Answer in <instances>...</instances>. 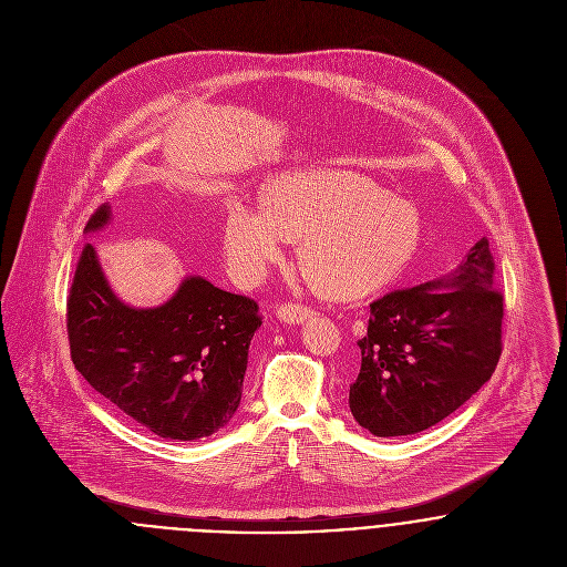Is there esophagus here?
I'll return each mask as SVG.
<instances>
[{"label":"esophagus","mask_w":567,"mask_h":567,"mask_svg":"<svg viewBox=\"0 0 567 567\" xmlns=\"http://www.w3.org/2000/svg\"><path fill=\"white\" fill-rule=\"evenodd\" d=\"M310 317H315V310L301 303H284L277 308V319L284 323L299 324Z\"/></svg>","instance_id":"1"}]
</instances>
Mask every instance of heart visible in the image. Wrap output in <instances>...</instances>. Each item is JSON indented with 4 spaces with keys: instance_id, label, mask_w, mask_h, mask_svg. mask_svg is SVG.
Listing matches in <instances>:
<instances>
[{
    "instance_id": "obj_1",
    "label": "heart",
    "mask_w": 567,
    "mask_h": 567,
    "mask_svg": "<svg viewBox=\"0 0 567 567\" xmlns=\"http://www.w3.org/2000/svg\"><path fill=\"white\" fill-rule=\"evenodd\" d=\"M264 207L234 200L225 216V252L240 284H257L299 240L301 268L333 297H362L402 272L419 240L416 209L349 169L279 174Z\"/></svg>"
}]
</instances>
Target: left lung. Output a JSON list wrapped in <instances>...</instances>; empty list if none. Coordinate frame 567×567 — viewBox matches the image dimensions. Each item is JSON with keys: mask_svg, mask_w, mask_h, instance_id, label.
<instances>
[{"mask_svg": "<svg viewBox=\"0 0 567 567\" xmlns=\"http://www.w3.org/2000/svg\"><path fill=\"white\" fill-rule=\"evenodd\" d=\"M502 317L485 238L454 272L373 301L349 386L353 419L375 436H408L450 416L495 371Z\"/></svg>", "mask_w": 567, "mask_h": 567, "instance_id": "8db88e82", "label": "left lung"}]
</instances>
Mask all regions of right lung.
Listing matches in <instances>:
<instances>
[{
	"label": "right lung",
	"mask_w": 567,
	"mask_h": 567,
	"mask_svg": "<svg viewBox=\"0 0 567 567\" xmlns=\"http://www.w3.org/2000/svg\"><path fill=\"white\" fill-rule=\"evenodd\" d=\"M111 223L102 205L86 223ZM257 303L189 275L157 308H133L109 286L97 252L84 244L68 299L74 367L109 402L172 441L225 427L243 400Z\"/></svg>",
	"instance_id": "obj_1"
}]
</instances>
